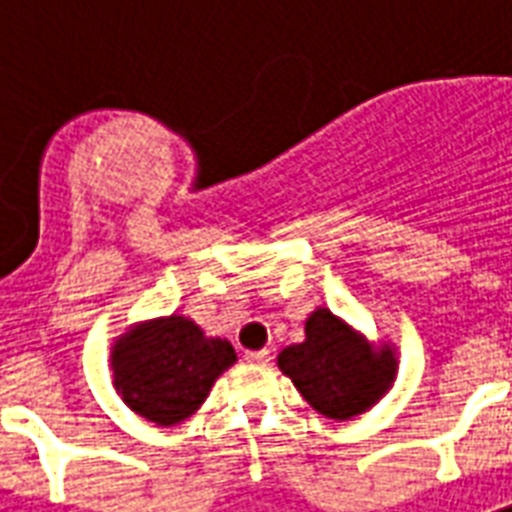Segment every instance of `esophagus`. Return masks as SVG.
<instances>
[{
  "instance_id": "34e87169",
  "label": "esophagus",
  "mask_w": 512,
  "mask_h": 512,
  "mask_svg": "<svg viewBox=\"0 0 512 512\" xmlns=\"http://www.w3.org/2000/svg\"><path fill=\"white\" fill-rule=\"evenodd\" d=\"M247 361H252V364L271 361V350H247Z\"/></svg>"
}]
</instances>
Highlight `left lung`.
Here are the masks:
<instances>
[{
    "label": "left lung",
    "instance_id": "left-lung-1",
    "mask_svg": "<svg viewBox=\"0 0 512 512\" xmlns=\"http://www.w3.org/2000/svg\"><path fill=\"white\" fill-rule=\"evenodd\" d=\"M279 369L316 412L348 420L390 388L396 358L388 348L369 350L348 324L319 308L305 321V340L279 353Z\"/></svg>",
    "mask_w": 512,
    "mask_h": 512
}]
</instances>
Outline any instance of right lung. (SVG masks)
<instances>
[{
  "label": "right lung",
  "instance_id": "obj_1",
  "mask_svg": "<svg viewBox=\"0 0 512 512\" xmlns=\"http://www.w3.org/2000/svg\"><path fill=\"white\" fill-rule=\"evenodd\" d=\"M236 361L231 342L204 337L183 316L151 321L114 348V385L130 409L156 422L175 425L207 398L217 374Z\"/></svg>",
  "mask_w": 512,
  "mask_h": 512
}]
</instances>
